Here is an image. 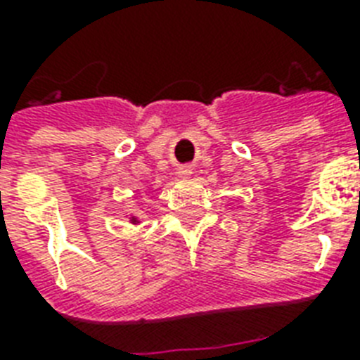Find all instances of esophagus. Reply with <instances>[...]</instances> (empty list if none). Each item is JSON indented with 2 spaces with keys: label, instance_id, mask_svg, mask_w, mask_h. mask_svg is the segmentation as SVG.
I'll use <instances>...</instances> for the list:
<instances>
[{
  "label": "esophagus",
  "instance_id": "obj_1",
  "mask_svg": "<svg viewBox=\"0 0 360 360\" xmlns=\"http://www.w3.org/2000/svg\"><path fill=\"white\" fill-rule=\"evenodd\" d=\"M183 175H186V169H185V172H183Z\"/></svg>",
  "mask_w": 360,
  "mask_h": 360
}]
</instances>
